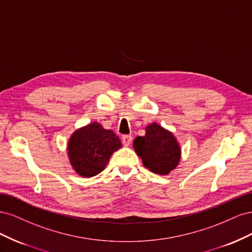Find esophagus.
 <instances>
[{
  "label": "esophagus",
  "instance_id": "34e87169",
  "mask_svg": "<svg viewBox=\"0 0 252 252\" xmlns=\"http://www.w3.org/2000/svg\"><path fill=\"white\" fill-rule=\"evenodd\" d=\"M132 141V136L129 135V134H125L122 136V142H123V144L125 145V146H128V145H130Z\"/></svg>",
  "mask_w": 252,
  "mask_h": 252
}]
</instances>
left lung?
<instances>
[{
	"instance_id": "left-lung-1",
	"label": "left lung",
	"mask_w": 252,
	"mask_h": 252,
	"mask_svg": "<svg viewBox=\"0 0 252 252\" xmlns=\"http://www.w3.org/2000/svg\"><path fill=\"white\" fill-rule=\"evenodd\" d=\"M144 136H136L133 148L144 166L157 174L166 175L179 165L181 147L172 132L157 123L149 124Z\"/></svg>"
}]
</instances>
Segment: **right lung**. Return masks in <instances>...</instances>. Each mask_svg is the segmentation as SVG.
<instances>
[{
    "label": "right lung",
    "mask_w": 252,
    "mask_h": 252,
    "mask_svg": "<svg viewBox=\"0 0 252 252\" xmlns=\"http://www.w3.org/2000/svg\"><path fill=\"white\" fill-rule=\"evenodd\" d=\"M121 147L116 133L94 122L71 134L67 152L73 170L81 177L90 178L103 171L111 155Z\"/></svg>",
    "instance_id": "obj_1"
}]
</instances>
